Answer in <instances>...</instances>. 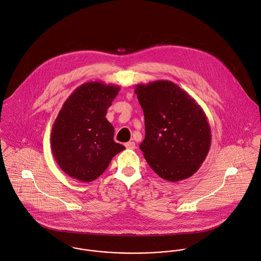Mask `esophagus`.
I'll use <instances>...</instances> for the list:
<instances>
[{"mask_svg": "<svg viewBox=\"0 0 261 261\" xmlns=\"http://www.w3.org/2000/svg\"><path fill=\"white\" fill-rule=\"evenodd\" d=\"M125 147L127 149H135V143L134 142H127V143H125Z\"/></svg>", "mask_w": 261, "mask_h": 261, "instance_id": "esophagus-1", "label": "esophagus"}]
</instances>
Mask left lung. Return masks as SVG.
I'll list each match as a JSON object with an SVG mask.
<instances>
[{"label": "left lung", "instance_id": "1", "mask_svg": "<svg viewBox=\"0 0 261 261\" xmlns=\"http://www.w3.org/2000/svg\"><path fill=\"white\" fill-rule=\"evenodd\" d=\"M145 138L139 145L152 170L170 182L189 178L201 166L211 144V129L197 102L171 81L137 84Z\"/></svg>", "mask_w": 261, "mask_h": 261}]
</instances>
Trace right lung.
Returning a JSON list of instances; mask_svg holds the SVG:
<instances>
[{
    "label": "right lung",
    "instance_id": "1",
    "mask_svg": "<svg viewBox=\"0 0 261 261\" xmlns=\"http://www.w3.org/2000/svg\"><path fill=\"white\" fill-rule=\"evenodd\" d=\"M120 87L86 82L65 101L51 133V149L60 168L81 182L97 179L125 147L114 141L107 109Z\"/></svg>",
    "mask_w": 261,
    "mask_h": 261
}]
</instances>
